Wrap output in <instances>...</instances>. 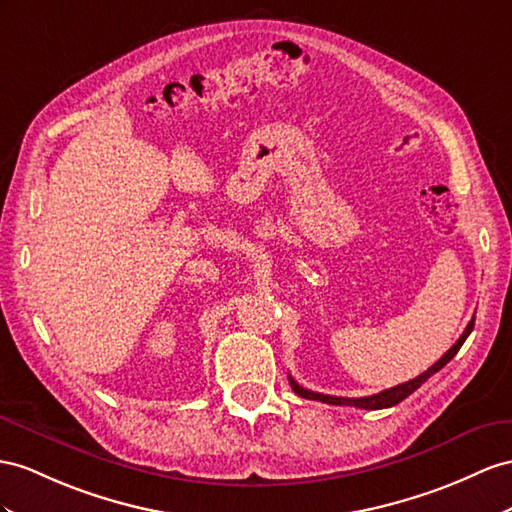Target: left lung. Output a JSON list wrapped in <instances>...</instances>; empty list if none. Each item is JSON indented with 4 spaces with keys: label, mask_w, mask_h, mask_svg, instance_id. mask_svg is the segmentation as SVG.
<instances>
[{
    "label": "left lung",
    "mask_w": 512,
    "mask_h": 512,
    "mask_svg": "<svg viewBox=\"0 0 512 512\" xmlns=\"http://www.w3.org/2000/svg\"><path fill=\"white\" fill-rule=\"evenodd\" d=\"M474 322H476V316L471 318V322L467 324V329L463 331V335L456 339V344H454L448 352H445V355H443L435 365H430V368H428L424 374L415 376L413 381H409V383H402V385H396V387H391V389H385V391H381V393H374V396H365V398L326 396V393H316V391H309V389H305V387H300L292 376H290V385H292V389L298 393L300 398H307V400H318V402H324V404H337V406H357V409H368V411L387 409V406H393V404L402 402L404 398H409L411 393H413L415 389L422 387L432 374H437L445 363H450L452 357H454L456 352L461 350V346L465 344V339L469 337V333L474 331Z\"/></svg>",
    "instance_id": "1"
}]
</instances>
